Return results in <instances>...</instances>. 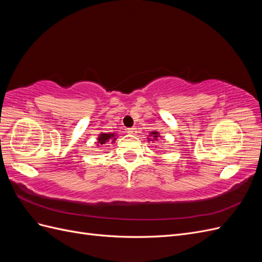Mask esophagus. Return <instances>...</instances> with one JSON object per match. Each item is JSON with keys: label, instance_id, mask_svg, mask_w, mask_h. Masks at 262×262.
Here are the masks:
<instances>
[{"label": "esophagus", "instance_id": "esophagus-1", "mask_svg": "<svg viewBox=\"0 0 262 262\" xmlns=\"http://www.w3.org/2000/svg\"><path fill=\"white\" fill-rule=\"evenodd\" d=\"M126 132H128L129 134H132V136H136L138 131H137V128H130V129L126 130Z\"/></svg>", "mask_w": 262, "mask_h": 262}]
</instances>
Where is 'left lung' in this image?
Segmentation results:
<instances>
[{
    "mask_svg": "<svg viewBox=\"0 0 262 262\" xmlns=\"http://www.w3.org/2000/svg\"><path fill=\"white\" fill-rule=\"evenodd\" d=\"M149 137H152V138H153V140H152V141H156V140H157V138H158V137H161V136H160V133L156 132V131H154V132H152V133H149ZM148 141H150V139H149V138H148Z\"/></svg>",
    "mask_w": 262,
    "mask_h": 262,
    "instance_id": "left-lung-1",
    "label": "left lung"
}]
</instances>
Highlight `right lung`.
<instances>
[{
	"instance_id": "right-lung-1",
	"label": "right lung",
	"mask_w": 262,
	"mask_h": 262,
	"mask_svg": "<svg viewBox=\"0 0 262 262\" xmlns=\"http://www.w3.org/2000/svg\"><path fill=\"white\" fill-rule=\"evenodd\" d=\"M112 140L113 142L116 141V134L115 133H100L98 137V145L99 144H106L107 142Z\"/></svg>"
}]
</instances>
